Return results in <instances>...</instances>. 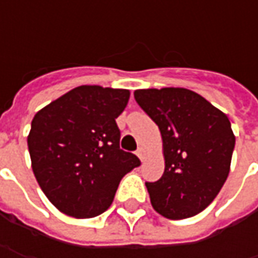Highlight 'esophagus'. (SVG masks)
I'll list each match as a JSON object with an SVG mask.
<instances>
[{
	"label": "esophagus",
	"mask_w": 258,
	"mask_h": 258,
	"mask_svg": "<svg viewBox=\"0 0 258 258\" xmlns=\"http://www.w3.org/2000/svg\"><path fill=\"white\" fill-rule=\"evenodd\" d=\"M136 155L139 156V159H141V161H144L145 155H146V151H145L144 148H139V149L136 151Z\"/></svg>",
	"instance_id": "1"
}]
</instances>
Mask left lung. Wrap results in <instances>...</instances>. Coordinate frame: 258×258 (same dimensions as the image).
<instances>
[{
	"label": "left lung",
	"instance_id": "1",
	"mask_svg": "<svg viewBox=\"0 0 258 258\" xmlns=\"http://www.w3.org/2000/svg\"><path fill=\"white\" fill-rule=\"evenodd\" d=\"M134 94L162 136L164 175L146 182L154 210L169 220L197 215L213 203L230 172L235 136L227 114L182 87Z\"/></svg>",
	"mask_w": 258,
	"mask_h": 258
}]
</instances>
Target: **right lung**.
Returning <instances> with one entry per match:
<instances>
[{
	"mask_svg": "<svg viewBox=\"0 0 258 258\" xmlns=\"http://www.w3.org/2000/svg\"><path fill=\"white\" fill-rule=\"evenodd\" d=\"M131 92L79 86L37 112L27 138L35 179L58 211L75 218L104 213L120 179L141 165L120 149L116 117Z\"/></svg>",
	"mask_w": 258,
	"mask_h": 258,
	"instance_id": "right-lung-1",
	"label": "right lung"
}]
</instances>
